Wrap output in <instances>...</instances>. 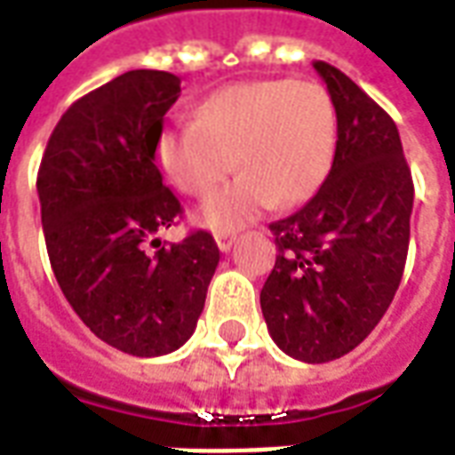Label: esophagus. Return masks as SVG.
Segmentation results:
<instances>
[{"instance_id": "34e87169", "label": "esophagus", "mask_w": 455, "mask_h": 455, "mask_svg": "<svg viewBox=\"0 0 455 455\" xmlns=\"http://www.w3.org/2000/svg\"><path fill=\"white\" fill-rule=\"evenodd\" d=\"M234 243H236V236H227V234L217 236V245L221 253H228V251L234 248Z\"/></svg>"}]
</instances>
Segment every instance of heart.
I'll return each instance as SVG.
<instances>
[{"instance_id": "obj_1", "label": "heart", "mask_w": 455, "mask_h": 455, "mask_svg": "<svg viewBox=\"0 0 455 455\" xmlns=\"http://www.w3.org/2000/svg\"><path fill=\"white\" fill-rule=\"evenodd\" d=\"M338 113L315 82L231 84L202 99L193 124L168 127L156 140V164L178 193L207 197L231 173L241 176L202 204L197 221L234 231L272 202L311 200L331 173Z\"/></svg>"}]
</instances>
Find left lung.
<instances>
[{
  "label": "left lung",
  "instance_id": "1",
  "mask_svg": "<svg viewBox=\"0 0 455 455\" xmlns=\"http://www.w3.org/2000/svg\"><path fill=\"white\" fill-rule=\"evenodd\" d=\"M313 67L338 113L335 159L321 190L270 224L279 253L260 306L282 352L323 364L352 352L388 311L415 188L388 113L338 67Z\"/></svg>",
  "mask_w": 455,
  "mask_h": 455
}]
</instances>
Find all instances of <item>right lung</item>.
Returning a JSON list of instances; mask_svg holds the SVG:
<instances>
[{
  "label": "right lung",
  "instance_id": "1",
  "mask_svg": "<svg viewBox=\"0 0 455 455\" xmlns=\"http://www.w3.org/2000/svg\"><path fill=\"white\" fill-rule=\"evenodd\" d=\"M176 74L132 69L69 106L40 161L38 197L57 284L96 338L132 356L183 347L219 265L207 231L147 253L183 207L154 164Z\"/></svg>",
  "mask_w": 455,
  "mask_h": 455
}]
</instances>
